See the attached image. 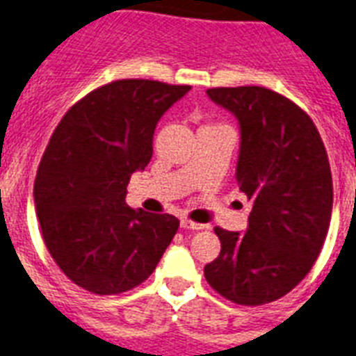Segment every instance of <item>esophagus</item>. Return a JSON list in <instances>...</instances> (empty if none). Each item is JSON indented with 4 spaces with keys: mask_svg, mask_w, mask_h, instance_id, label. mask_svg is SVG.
<instances>
[{
    "mask_svg": "<svg viewBox=\"0 0 356 356\" xmlns=\"http://www.w3.org/2000/svg\"><path fill=\"white\" fill-rule=\"evenodd\" d=\"M181 227L188 228V230H201V228H204V225H199L195 223V221H192V219L183 218L181 219Z\"/></svg>",
    "mask_w": 356,
    "mask_h": 356,
    "instance_id": "34e87169",
    "label": "esophagus"
}]
</instances>
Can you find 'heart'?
I'll return each mask as SVG.
<instances>
[{"instance_id":"b5f03b06","label":"heart","mask_w":356,"mask_h":356,"mask_svg":"<svg viewBox=\"0 0 356 356\" xmlns=\"http://www.w3.org/2000/svg\"><path fill=\"white\" fill-rule=\"evenodd\" d=\"M212 126H219V124H208V126H204V128H212Z\"/></svg>"}]
</instances>
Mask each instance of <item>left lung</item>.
I'll use <instances>...</instances> for the list:
<instances>
[{"label": "left lung", "instance_id": "1", "mask_svg": "<svg viewBox=\"0 0 356 356\" xmlns=\"http://www.w3.org/2000/svg\"><path fill=\"white\" fill-rule=\"evenodd\" d=\"M207 93L239 120L236 179L250 213L245 234L213 228L221 252L204 267V278L234 303H270L291 293L322 252L333 210L327 152L307 113L273 89Z\"/></svg>", "mask_w": 356, "mask_h": 356}]
</instances>
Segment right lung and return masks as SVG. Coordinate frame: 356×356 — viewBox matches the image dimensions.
Masks as SVG:
<instances>
[{
	"label": "right lung",
	"mask_w": 356,
	"mask_h": 356,
	"mask_svg": "<svg viewBox=\"0 0 356 356\" xmlns=\"http://www.w3.org/2000/svg\"><path fill=\"white\" fill-rule=\"evenodd\" d=\"M190 86L124 78L93 89L54 129L34 181L43 243L74 285L118 294L155 270L179 228L170 213L126 204L133 172L148 166L164 111Z\"/></svg>",
	"instance_id": "obj_1"
}]
</instances>
